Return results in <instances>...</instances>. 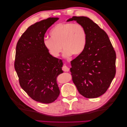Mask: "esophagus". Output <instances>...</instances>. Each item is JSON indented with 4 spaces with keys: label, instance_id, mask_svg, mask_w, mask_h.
I'll use <instances>...</instances> for the list:
<instances>
[{
    "label": "esophagus",
    "instance_id": "1",
    "mask_svg": "<svg viewBox=\"0 0 127 127\" xmlns=\"http://www.w3.org/2000/svg\"><path fill=\"white\" fill-rule=\"evenodd\" d=\"M63 70L64 71H68L69 70V68L66 65H64V66H63Z\"/></svg>",
    "mask_w": 127,
    "mask_h": 127
}]
</instances>
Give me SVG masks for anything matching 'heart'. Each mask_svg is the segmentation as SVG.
<instances>
[{
	"label": "heart",
	"instance_id": "1",
	"mask_svg": "<svg viewBox=\"0 0 127 127\" xmlns=\"http://www.w3.org/2000/svg\"><path fill=\"white\" fill-rule=\"evenodd\" d=\"M50 35V38H44L43 43L45 49L53 57L60 56L62 47L64 49V57L68 58L72 55H80L86 47V30L79 24L58 23L51 30Z\"/></svg>",
	"mask_w": 127,
	"mask_h": 127
}]
</instances>
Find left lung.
Listing matches in <instances>:
<instances>
[{
    "label": "left lung",
    "mask_w": 127,
    "mask_h": 127,
    "mask_svg": "<svg viewBox=\"0 0 127 127\" xmlns=\"http://www.w3.org/2000/svg\"><path fill=\"white\" fill-rule=\"evenodd\" d=\"M86 30L87 41L83 52L71 61L72 81L79 93L88 98L100 96L116 75V54L108 35L90 18L73 16Z\"/></svg>",
    "instance_id": "1"
}]
</instances>
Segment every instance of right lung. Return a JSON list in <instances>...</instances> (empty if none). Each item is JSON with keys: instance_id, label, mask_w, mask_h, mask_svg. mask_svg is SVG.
<instances>
[{"instance_id": "right-lung-1", "label": "right lung", "mask_w": 127, "mask_h": 127, "mask_svg": "<svg viewBox=\"0 0 127 127\" xmlns=\"http://www.w3.org/2000/svg\"><path fill=\"white\" fill-rule=\"evenodd\" d=\"M58 20L50 17L31 25L16 45L14 66L21 87L42 103L54 102L60 94L57 78L64 72L63 61L50 54L43 43L47 30Z\"/></svg>"}]
</instances>
